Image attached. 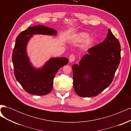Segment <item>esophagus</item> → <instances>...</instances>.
Listing matches in <instances>:
<instances>
[{"label": "esophagus", "instance_id": "34e87169", "mask_svg": "<svg viewBox=\"0 0 131 131\" xmlns=\"http://www.w3.org/2000/svg\"><path fill=\"white\" fill-rule=\"evenodd\" d=\"M75 56L74 54H72L70 55V56L69 57V61L70 62H74L75 61Z\"/></svg>", "mask_w": 131, "mask_h": 131}]
</instances>
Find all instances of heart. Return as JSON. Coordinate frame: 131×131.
Instances as JSON below:
<instances>
[{
	"mask_svg": "<svg viewBox=\"0 0 131 131\" xmlns=\"http://www.w3.org/2000/svg\"><path fill=\"white\" fill-rule=\"evenodd\" d=\"M89 34L86 32H80L75 35L74 40L78 42L83 41V46L84 47H89L93 42V39L89 37Z\"/></svg>",
	"mask_w": 131,
	"mask_h": 131,
	"instance_id": "obj_1",
	"label": "heart"
}]
</instances>
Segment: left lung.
<instances>
[{
  "label": "left lung",
  "instance_id": "obj_1",
  "mask_svg": "<svg viewBox=\"0 0 131 131\" xmlns=\"http://www.w3.org/2000/svg\"><path fill=\"white\" fill-rule=\"evenodd\" d=\"M88 52L73 66L74 89L82 97L96 96L112 82L120 62V43L109 29L105 40Z\"/></svg>",
  "mask_w": 131,
  "mask_h": 131
}]
</instances>
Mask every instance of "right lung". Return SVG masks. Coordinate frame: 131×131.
Returning <instances> with one entry per match:
<instances>
[{
	"mask_svg": "<svg viewBox=\"0 0 131 131\" xmlns=\"http://www.w3.org/2000/svg\"><path fill=\"white\" fill-rule=\"evenodd\" d=\"M56 34V30L53 28L38 25L28 27L19 33L16 39L12 56L14 75L23 89L28 93L37 96L49 93L52 89L53 79L57 71L68 64L67 58H52L42 68L35 69L27 56L26 46L32 35Z\"/></svg>",
	"mask_w": 131,
	"mask_h": 131,
	"instance_id": "obj_1",
	"label": "right lung"
}]
</instances>
